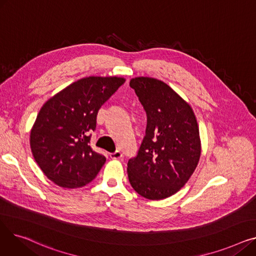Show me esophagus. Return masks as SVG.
I'll return each mask as SVG.
<instances>
[{"mask_svg":"<svg viewBox=\"0 0 256 256\" xmlns=\"http://www.w3.org/2000/svg\"><path fill=\"white\" fill-rule=\"evenodd\" d=\"M110 156H111V158H113V160H118V158H122V154H121L120 150H116V152L110 154Z\"/></svg>","mask_w":256,"mask_h":256,"instance_id":"34e87169","label":"esophagus"}]
</instances>
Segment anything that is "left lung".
<instances>
[{
  "label": "left lung",
  "instance_id": "1",
  "mask_svg": "<svg viewBox=\"0 0 256 256\" xmlns=\"http://www.w3.org/2000/svg\"><path fill=\"white\" fill-rule=\"evenodd\" d=\"M147 114L146 135L136 158L128 160L130 186L146 199L178 192L194 173L201 154L199 128L191 106L163 80H130Z\"/></svg>",
  "mask_w": 256,
  "mask_h": 256
}]
</instances>
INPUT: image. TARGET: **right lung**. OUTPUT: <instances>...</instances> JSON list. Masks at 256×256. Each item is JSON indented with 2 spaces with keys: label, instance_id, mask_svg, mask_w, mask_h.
Here are the masks:
<instances>
[{
  "label": "right lung",
  "instance_id": "1",
  "mask_svg": "<svg viewBox=\"0 0 256 256\" xmlns=\"http://www.w3.org/2000/svg\"><path fill=\"white\" fill-rule=\"evenodd\" d=\"M126 82L120 76L80 78L48 100L30 134L37 165L54 184L66 189L96 178L106 158L89 145L100 106Z\"/></svg>",
  "mask_w": 256,
  "mask_h": 256
}]
</instances>
